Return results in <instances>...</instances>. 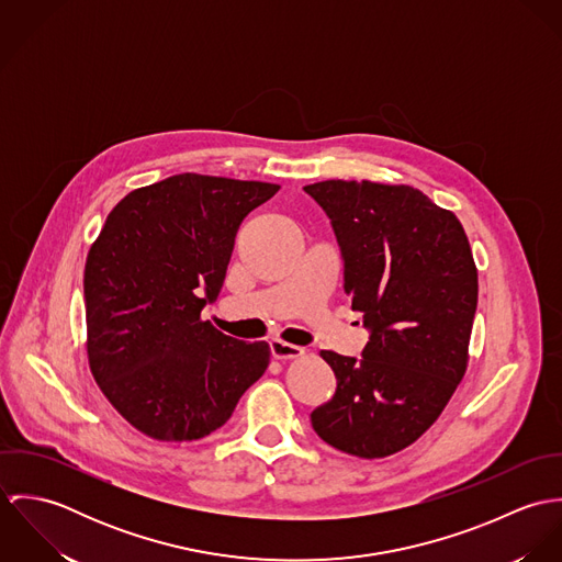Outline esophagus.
<instances>
[{
	"instance_id": "34e87169",
	"label": "esophagus",
	"mask_w": 562,
	"mask_h": 562,
	"mask_svg": "<svg viewBox=\"0 0 562 562\" xmlns=\"http://www.w3.org/2000/svg\"><path fill=\"white\" fill-rule=\"evenodd\" d=\"M270 352L274 359H281V361H288V359H299L305 355V348L301 346H294V344H288L283 339H272L270 341Z\"/></svg>"
}]
</instances>
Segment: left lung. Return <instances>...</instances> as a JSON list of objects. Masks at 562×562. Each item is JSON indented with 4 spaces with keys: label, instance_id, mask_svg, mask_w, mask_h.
I'll use <instances>...</instances> for the list:
<instances>
[{
    "label": "left lung",
    "instance_id": "8db88e82",
    "mask_svg": "<svg viewBox=\"0 0 562 562\" xmlns=\"http://www.w3.org/2000/svg\"><path fill=\"white\" fill-rule=\"evenodd\" d=\"M305 192L330 221L344 292L370 330L361 359L322 350L337 390L312 426L346 454L390 457L432 426L465 374L472 248L459 218L411 186L328 179Z\"/></svg>",
    "mask_w": 562,
    "mask_h": 562
}]
</instances>
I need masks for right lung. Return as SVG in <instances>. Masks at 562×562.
<instances>
[{
	"label": "right lung",
	"instance_id": "right-lung-1",
	"mask_svg": "<svg viewBox=\"0 0 562 562\" xmlns=\"http://www.w3.org/2000/svg\"><path fill=\"white\" fill-rule=\"evenodd\" d=\"M277 183L172 175L130 192L83 268L90 372L112 406L158 441L218 430L266 372L270 346L201 321L216 301L241 221Z\"/></svg>",
	"mask_w": 562,
	"mask_h": 562
}]
</instances>
